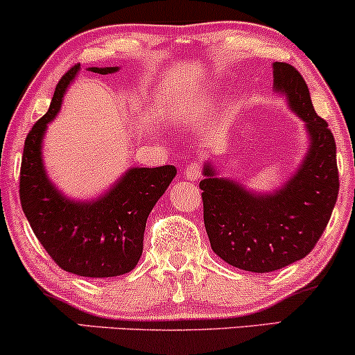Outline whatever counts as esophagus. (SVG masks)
Returning a JSON list of instances; mask_svg holds the SVG:
<instances>
[{"instance_id":"esophagus-1","label":"esophagus","mask_w":355,"mask_h":355,"mask_svg":"<svg viewBox=\"0 0 355 355\" xmlns=\"http://www.w3.org/2000/svg\"><path fill=\"white\" fill-rule=\"evenodd\" d=\"M202 175V165L198 162H191V164L187 165L185 168V178L190 182H196Z\"/></svg>"}]
</instances>
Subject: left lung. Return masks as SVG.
<instances>
[{"label": "left lung", "mask_w": 355, "mask_h": 355, "mask_svg": "<svg viewBox=\"0 0 355 355\" xmlns=\"http://www.w3.org/2000/svg\"><path fill=\"white\" fill-rule=\"evenodd\" d=\"M275 92L304 122L309 147L297 170L270 193L251 191L203 166V220L211 250L223 261L253 272H271L311 253L331 218L339 193L336 142L315 114L302 76L291 64H272Z\"/></svg>", "instance_id": "8db88e82"}]
</instances>
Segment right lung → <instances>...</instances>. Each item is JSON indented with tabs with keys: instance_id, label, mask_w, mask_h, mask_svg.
<instances>
[{
	"instance_id": "add662e5",
	"label": "right lung",
	"mask_w": 355,
	"mask_h": 355,
	"mask_svg": "<svg viewBox=\"0 0 355 355\" xmlns=\"http://www.w3.org/2000/svg\"><path fill=\"white\" fill-rule=\"evenodd\" d=\"M79 71L80 64L62 76L49 110L26 137L19 175L21 207L36 238L59 268L84 277H114L132 271L139 263L145 223L177 168L132 166L97 198L74 200L64 195L46 173L42 139ZM89 71L114 74L119 67Z\"/></svg>"
}]
</instances>
